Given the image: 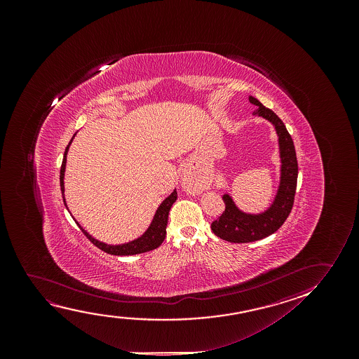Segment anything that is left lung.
<instances>
[{"instance_id": "left-lung-1", "label": "left lung", "mask_w": 359, "mask_h": 359, "mask_svg": "<svg viewBox=\"0 0 359 359\" xmlns=\"http://www.w3.org/2000/svg\"><path fill=\"white\" fill-rule=\"evenodd\" d=\"M249 100L257 107L254 114L273 123L278 133L282 159L280 185L275 202L267 211L261 215L243 213L236 208L229 195L223 196L226 208L221 216L212 222L211 229L218 238L229 243L260 241L278 231L292 211L298 179V162L294 143L285 123L271 109L264 107L257 99L249 97Z\"/></svg>"}]
</instances>
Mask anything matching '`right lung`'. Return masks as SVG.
I'll use <instances>...</instances> for the list:
<instances>
[{"instance_id":"add662e5","label":"right lung","mask_w":359,"mask_h":359,"mask_svg":"<svg viewBox=\"0 0 359 359\" xmlns=\"http://www.w3.org/2000/svg\"><path fill=\"white\" fill-rule=\"evenodd\" d=\"M72 141V140H71ZM69 141V146L71 144ZM69 146L65 149L64 159H62V164H61V169H60V187H61V192H62V198H64L65 206L66 201L64 197V172L65 167H66V154L69 151ZM177 190L172 191L170 196L167 197L162 205L159 206L157 210L156 216L153 218L152 224L148 228L147 231L143 234L141 238H138L136 241L123 244V245H107L104 243L95 241L92 236H89L87 231H84L82 226H79L81 231H83L84 236L88 238L90 243H93L94 245L99 248L100 250H103L107 254L110 255L126 256V255H136V254H142V252H147V251L154 250L157 249L158 246L162 244L163 241L165 239L167 236V224L168 216H169V211L172 208V203L177 201Z\"/></svg>"}]
</instances>
